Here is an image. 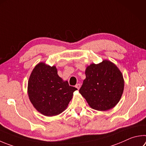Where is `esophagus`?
I'll list each match as a JSON object with an SVG mask.
<instances>
[{
	"label": "esophagus",
	"mask_w": 146,
	"mask_h": 146,
	"mask_svg": "<svg viewBox=\"0 0 146 146\" xmlns=\"http://www.w3.org/2000/svg\"><path fill=\"white\" fill-rule=\"evenodd\" d=\"M75 87H76V88H77L78 89H80V84H76V86H75Z\"/></svg>",
	"instance_id": "obj_1"
}]
</instances>
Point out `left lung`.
I'll return each instance as SVG.
<instances>
[{
    "mask_svg": "<svg viewBox=\"0 0 146 146\" xmlns=\"http://www.w3.org/2000/svg\"><path fill=\"white\" fill-rule=\"evenodd\" d=\"M86 78L79 92L93 109H111L120 100L124 90L123 75L114 64L103 60L86 68Z\"/></svg>",
    "mask_w": 146,
    "mask_h": 146,
    "instance_id": "obj_1",
    "label": "left lung"
}]
</instances>
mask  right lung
I'll use <instances>...</instances> for the list:
<instances>
[{"mask_svg":"<svg viewBox=\"0 0 146 146\" xmlns=\"http://www.w3.org/2000/svg\"><path fill=\"white\" fill-rule=\"evenodd\" d=\"M76 90L59 76L55 66L51 67L43 62L34 68L28 82L30 101L38 112L46 116L62 112Z\"/></svg>","mask_w":146,"mask_h":146,"instance_id":"obj_1","label":"right lung"}]
</instances>
